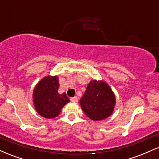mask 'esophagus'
Here are the masks:
<instances>
[{
	"mask_svg": "<svg viewBox=\"0 0 159 159\" xmlns=\"http://www.w3.org/2000/svg\"><path fill=\"white\" fill-rule=\"evenodd\" d=\"M70 100L73 102H78V97L77 96H75V97H72L70 98Z\"/></svg>",
	"mask_w": 159,
	"mask_h": 159,
	"instance_id": "34e87169",
	"label": "esophagus"
}]
</instances>
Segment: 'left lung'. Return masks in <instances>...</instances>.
<instances>
[{
  "instance_id": "obj_1",
  "label": "left lung",
  "mask_w": 159,
  "mask_h": 159,
  "mask_svg": "<svg viewBox=\"0 0 159 159\" xmlns=\"http://www.w3.org/2000/svg\"><path fill=\"white\" fill-rule=\"evenodd\" d=\"M115 96L111 87L104 81H90L80 100L82 110L94 121L108 117L115 105Z\"/></svg>"
}]
</instances>
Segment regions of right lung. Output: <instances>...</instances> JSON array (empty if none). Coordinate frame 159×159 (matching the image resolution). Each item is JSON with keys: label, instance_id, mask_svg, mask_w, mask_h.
<instances>
[{"label": "right lung", "instance_id": "right-lung-1", "mask_svg": "<svg viewBox=\"0 0 159 159\" xmlns=\"http://www.w3.org/2000/svg\"><path fill=\"white\" fill-rule=\"evenodd\" d=\"M58 89L59 81L57 76H46L34 88V107L43 117L52 119L57 116L63 107L69 102L66 94H60Z\"/></svg>", "mask_w": 159, "mask_h": 159}]
</instances>
